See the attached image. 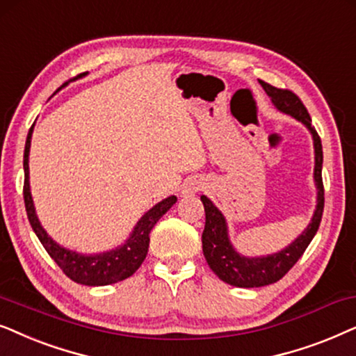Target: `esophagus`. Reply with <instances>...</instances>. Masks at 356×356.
<instances>
[{"mask_svg": "<svg viewBox=\"0 0 356 356\" xmlns=\"http://www.w3.org/2000/svg\"><path fill=\"white\" fill-rule=\"evenodd\" d=\"M202 188H203V182H202V179H198V177H191V179H187V181L182 184L181 195H182V197H191V195H195V193H197V192H200Z\"/></svg>", "mask_w": 356, "mask_h": 356, "instance_id": "obj_1", "label": "esophagus"}]
</instances>
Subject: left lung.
Returning <instances> with one entry per match:
<instances>
[{
	"label": "left lung",
	"instance_id": "1",
	"mask_svg": "<svg viewBox=\"0 0 356 356\" xmlns=\"http://www.w3.org/2000/svg\"><path fill=\"white\" fill-rule=\"evenodd\" d=\"M262 84L264 91L272 99L273 106L278 111L286 113L309 130L314 143V184L317 188L316 210L306 229L288 244L285 249L278 252L260 255V257H248V255L239 254L234 249L233 243L229 241L227 233V222L222 213L213 205L210 198L202 195L200 200L205 208V229L202 234L203 255H205L208 265L216 277L227 285L239 288H259L267 286L278 282L285 277V273L293 265L298 262L307 245L314 238L317 229H319L322 211H324V186H322V143L319 135L311 125V117L306 107L302 106L300 97L288 89H278L270 86L268 83Z\"/></svg>",
	"mask_w": 356,
	"mask_h": 356
}]
</instances>
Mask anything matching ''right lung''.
<instances>
[{
	"instance_id": "1",
	"label": "right lung",
	"mask_w": 356,
	"mask_h": 356,
	"mask_svg": "<svg viewBox=\"0 0 356 356\" xmlns=\"http://www.w3.org/2000/svg\"><path fill=\"white\" fill-rule=\"evenodd\" d=\"M32 131H34V125L31 127L29 134H27L26 149H24V203H26L27 218H29L32 229H34L42 245L50 257L55 260L56 265L63 270L66 277L76 283H81V285L106 286L131 277L140 268V265L146 259V254H148L151 229L159 221V218L165 215L169 208L177 202V197L170 195L164 198L163 202L156 203L151 210L140 218L134 231L130 233V238L115 249L99 254H79L76 250L66 249L47 234L39 218H37L29 184V151Z\"/></svg>"
}]
</instances>
